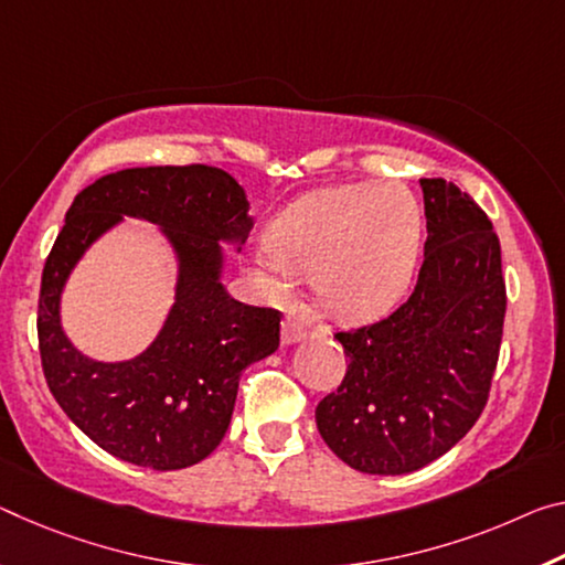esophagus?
Wrapping results in <instances>:
<instances>
[{"label":"esophagus","instance_id":"obj_1","mask_svg":"<svg viewBox=\"0 0 565 565\" xmlns=\"http://www.w3.org/2000/svg\"><path fill=\"white\" fill-rule=\"evenodd\" d=\"M301 339H307V324L299 317H286L281 321V342L297 344Z\"/></svg>","mask_w":565,"mask_h":565}]
</instances>
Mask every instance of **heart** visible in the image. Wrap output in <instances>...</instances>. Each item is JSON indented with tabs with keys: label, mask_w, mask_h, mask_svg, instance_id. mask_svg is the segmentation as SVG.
<instances>
[{
	"label": "heart",
	"mask_w": 565,
	"mask_h": 565,
	"mask_svg": "<svg viewBox=\"0 0 565 565\" xmlns=\"http://www.w3.org/2000/svg\"><path fill=\"white\" fill-rule=\"evenodd\" d=\"M423 213L405 183H344L301 195L271 223L250 268L271 299L315 279L321 315L356 327L405 297L419 258Z\"/></svg>",
	"instance_id": "b5f03b06"
}]
</instances>
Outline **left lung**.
Segmentation results:
<instances>
[{
    "instance_id": "1",
    "label": "left lung",
    "mask_w": 565,
    "mask_h": 565,
    "mask_svg": "<svg viewBox=\"0 0 565 565\" xmlns=\"http://www.w3.org/2000/svg\"><path fill=\"white\" fill-rule=\"evenodd\" d=\"M425 262L415 291L377 324L337 331L347 374L317 405L331 452L370 476H405L478 423L505 319L500 241L486 211L443 178H419Z\"/></svg>"
}]
</instances>
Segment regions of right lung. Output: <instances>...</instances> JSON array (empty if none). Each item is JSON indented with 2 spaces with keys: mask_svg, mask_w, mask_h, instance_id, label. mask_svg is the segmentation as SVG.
Returning <instances> with one entry per match:
<instances>
[{
  "mask_svg": "<svg viewBox=\"0 0 565 565\" xmlns=\"http://www.w3.org/2000/svg\"><path fill=\"white\" fill-rule=\"evenodd\" d=\"M122 215L156 222L174 246L177 303L146 353L95 363L61 331L58 299L84 250ZM250 226L244 188L213 166L128 168L75 195L42 271L40 356L52 397L105 452L181 470L223 440L241 372L279 347V311L231 299L221 284V244L241 246Z\"/></svg>",
  "mask_w": 565,
  "mask_h": 565,
  "instance_id": "obj_1",
  "label": "right lung"
}]
</instances>
